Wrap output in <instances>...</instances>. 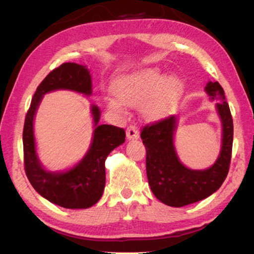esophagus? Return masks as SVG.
Wrapping results in <instances>:
<instances>
[{
    "mask_svg": "<svg viewBox=\"0 0 254 254\" xmlns=\"http://www.w3.org/2000/svg\"><path fill=\"white\" fill-rule=\"evenodd\" d=\"M127 137L128 140H135L139 137V131L135 126H130L127 128Z\"/></svg>",
    "mask_w": 254,
    "mask_h": 254,
    "instance_id": "obj_1",
    "label": "esophagus"
}]
</instances>
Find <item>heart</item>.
<instances>
[{"label":"heart","instance_id":"b5f03b06","mask_svg":"<svg viewBox=\"0 0 254 254\" xmlns=\"http://www.w3.org/2000/svg\"><path fill=\"white\" fill-rule=\"evenodd\" d=\"M182 89V81L177 77H166L159 68L149 67L118 77L112 85V92L119 102L110 100L109 105L121 110V102L135 106L143 101L141 113L149 121H157L174 111Z\"/></svg>","mask_w":254,"mask_h":254}]
</instances>
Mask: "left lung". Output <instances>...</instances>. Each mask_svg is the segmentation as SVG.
<instances>
[{
  "label": "left lung",
  "instance_id": "left-lung-1",
  "mask_svg": "<svg viewBox=\"0 0 254 254\" xmlns=\"http://www.w3.org/2000/svg\"><path fill=\"white\" fill-rule=\"evenodd\" d=\"M205 91L210 100L220 101L216 103V110L223 130L221 152L212 167L192 170L180 162L174 144L178 126L176 115L148 124L141 130V139L147 150L145 167L150 188L159 200L173 207H183L212 195L224 183L230 169L233 144L230 106L217 81H208Z\"/></svg>",
  "mask_w": 254,
  "mask_h": 254
}]
</instances>
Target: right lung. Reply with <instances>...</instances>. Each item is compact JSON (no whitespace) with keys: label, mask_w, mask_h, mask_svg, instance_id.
<instances>
[{"label":"right lung","mask_w":254,"mask_h":254,"mask_svg":"<svg viewBox=\"0 0 254 254\" xmlns=\"http://www.w3.org/2000/svg\"><path fill=\"white\" fill-rule=\"evenodd\" d=\"M57 89H69L91 95L92 78L86 66L65 63L50 71L38 86L25 115L23 127L24 170L30 184L50 203L65 208H88L96 204L105 187V160L112 150L126 141V131L121 127L101 124V112L92 105L95 130L88 151L75 167L67 171L51 173L38 159L33 134V120L42 96Z\"/></svg>","instance_id":"right-lung-1"}]
</instances>
